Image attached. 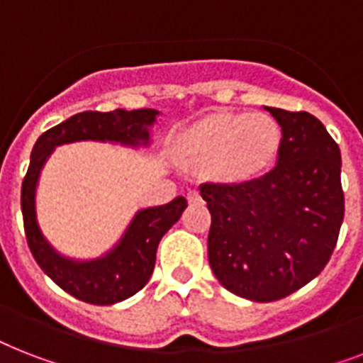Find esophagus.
I'll return each mask as SVG.
<instances>
[{
	"instance_id": "esophagus-1",
	"label": "esophagus",
	"mask_w": 363,
	"mask_h": 363,
	"mask_svg": "<svg viewBox=\"0 0 363 363\" xmlns=\"http://www.w3.org/2000/svg\"><path fill=\"white\" fill-rule=\"evenodd\" d=\"M186 198H188V203H190V205H198V203H201V201H203V199H201V196H199L198 190H190Z\"/></svg>"
}]
</instances>
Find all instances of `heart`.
<instances>
[{
  "label": "heart",
  "mask_w": 363,
  "mask_h": 363,
  "mask_svg": "<svg viewBox=\"0 0 363 363\" xmlns=\"http://www.w3.org/2000/svg\"><path fill=\"white\" fill-rule=\"evenodd\" d=\"M281 141V125L273 116L218 111L182 133L179 154L186 164L209 169L216 181L241 184L269 169Z\"/></svg>",
  "instance_id": "b5f03b06"
}]
</instances>
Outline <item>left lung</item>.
Returning a JSON list of instances; mask_svg holds the SVG:
<instances>
[{"label": "left lung", "mask_w": 363, "mask_h": 363, "mask_svg": "<svg viewBox=\"0 0 363 363\" xmlns=\"http://www.w3.org/2000/svg\"><path fill=\"white\" fill-rule=\"evenodd\" d=\"M281 125L277 165L241 184H201L213 222L209 264L250 301L286 298L315 279L343 224L341 152L316 116L265 107Z\"/></svg>", "instance_id": "left-lung-1"}]
</instances>
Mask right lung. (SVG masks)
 Here are the masks:
<instances>
[{"mask_svg":"<svg viewBox=\"0 0 363 363\" xmlns=\"http://www.w3.org/2000/svg\"><path fill=\"white\" fill-rule=\"evenodd\" d=\"M162 115L156 109L84 111L47 130L33 145L30 167L22 182V215L33 258L62 290L94 305H113L131 298L148 282L156 264L160 239L181 218L186 198L158 207L139 209L113 247L98 258H71L58 252L43 233L37 218V184L56 147L79 141L113 143L128 148H148L152 125Z\"/></svg>","mask_w":363,"mask_h":363,"instance_id":"right-lung-1","label":"right lung"}]
</instances>
